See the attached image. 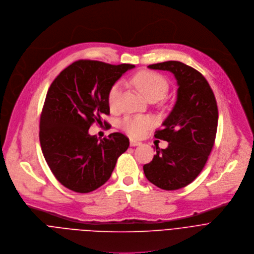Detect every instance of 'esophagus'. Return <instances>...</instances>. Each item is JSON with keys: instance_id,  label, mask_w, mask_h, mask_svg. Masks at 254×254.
Segmentation results:
<instances>
[{"instance_id": "1", "label": "esophagus", "mask_w": 254, "mask_h": 254, "mask_svg": "<svg viewBox=\"0 0 254 254\" xmlns=\"http://www.w3.org/2000/svg\"><path fill=\"white\" fill-rule=\"evenodd\" d=\"M140 144H141V142L136 141V140H133V139H130V146L134 147V146H138V145H140Z\"/></svg>"}]
</instances>
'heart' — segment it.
<instances>
[{"label": "heart", "mask_w": 254, "mask_h": 254, "mask_svg": "<svg viewBox=\"0 0 254 254\" xmlns=\"http://www.w3.org/2000/svg\"><path fill=\"white\" fill-rule=\"evenodd\" d=\"M132 81L136 88L139 90V92L147 100H159L163 98L169 88L168 82L163 76L151 71L138 72L136 75H134ZM120 82H116L110 87L107 94V101L110 108H115L117 106L120 96ZM150 125L151 120L148 117L144 116L126 117L120 123L121 128L133 138H139L143 136L146 130L150 127Z\"/></svg>", "instance_id": "obj_1"}]
</instances>
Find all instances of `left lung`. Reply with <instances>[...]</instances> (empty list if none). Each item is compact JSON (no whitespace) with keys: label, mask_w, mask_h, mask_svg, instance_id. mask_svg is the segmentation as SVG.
I'll return each instance as SVG.
<instances>
[{"label":"left lung","mask_w":254,"mask_h":254,"mask_svg":"<svg viewBox=\"0 0 254 254\" xmlns=\"http://www.w3.org/2000/svg\"><path fill=\"white\" fill-rule=\"evenodd\" d=\"M148 67L172 72L179 88L173 110L154 134L168 147H156V155L143 170L157 187L177 190L190 184L208 160L217 132L216 99L205 77L184 63L167 61Z\"/></svg>","instance_id":"left-lung-1"}]
</instances>
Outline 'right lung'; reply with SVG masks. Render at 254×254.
Returning a JSON list of instances; mask_svg holds the SVG:
<instances>
[{
  "label": "right lung",
  "instance_id": "right-lung-1",
  "mask_svg": "<svg viewBox=\"0 0 254 254\" xmlns=\"http://www.w3.org/2000/svg\"><path fill=\"white\" fill-rule=\"evenodd\" d=\"M134 67L78 60L51 84L40 117L39 139L48 166L66 188L88 193L102 186L128 149L129 139L120 132L99 140L88 130L110 114V87Z\"/></svg>",
  "mask_w": 254,
  "mask_h": 254
}]
</instances>
